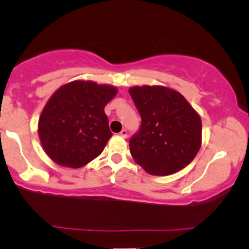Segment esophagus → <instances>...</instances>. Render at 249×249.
<instances>
[{"label":"esophagus","mask_w":249,"mask_h":249,"mask_svg":"<svg viewBox=\"0 0 249 249\" xmlns=\"http://www.w3.org/2000/svg\"><path fill=\"white\" fill-rule=\"evenodd\" d=\"M121 136V137H124V138H125L128 136V131H127V129H122V130L120 131V134H119Z\"/></svg>","instance_id":"1"}]
</instances>
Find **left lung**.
Returning a JSON list of instances; mask_svg holds the SVG:
<instances>
[{
  "label": "left lung",
  "instance_id": "1",
  "mask_svg": "<svg viewBox=\"0 0 249 249\" xmlns=\"http://www.w3.org/2000/svg\"><path fill=\"white\" fill-rule=\"evenodd\" d=\"M129 94L142 118L129 141L135 162L153 176L172 175L188 165L202 142V121L192 105L163 86H136Z\"/></svg>",
  "mask_w": 249,
  "mask_h": 249
}]
</instances>
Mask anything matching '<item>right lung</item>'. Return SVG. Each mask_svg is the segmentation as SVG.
<instances>
[{"instance_id": "1", "label": "right lung", "mask_w": 249, "mask_h": 249, "mask_svg": "<svg viewBox=\"0 0 249 249\" xmlns=\"http://www.w3.org/2000/svg\"><path fill=\"white\" fill-rule=\"evenodd\" d=\"M117 93L113 86L84 80L60 87L38 121L46 154L59 165L73 169L97 158L112 136L104 107Z\"/></svg>"}]
</instances>
